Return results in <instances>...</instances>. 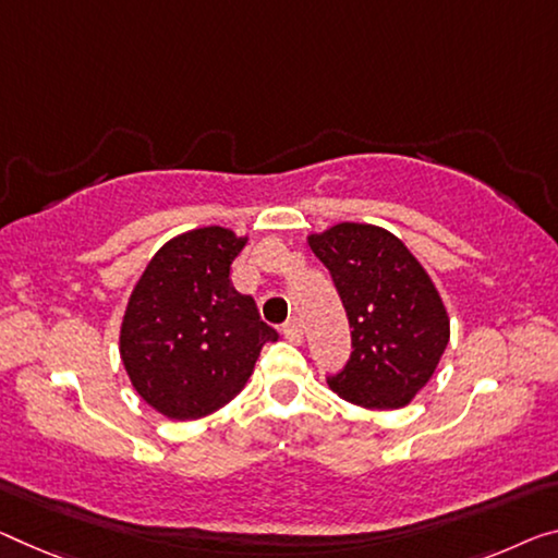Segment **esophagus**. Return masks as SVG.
Returning <instances> with one entry per match:
<instances>
[{
	"label": "esophagus",
	"mask_w": 558,
	"mask_h": 558,
	"mask_svg": "<svg viewBox=\"0 0 558 558\" xmlns=\"http://www.w3.org/2000/svg\"><path fill=\"white\" fill-rule=\"evenodd\" d=\"M284 337L291 341V344H302V339H304V329H302V322L299 319H291V322H287L284 324Z\"/></svg>",
	"instance_id": "1"
}]
</instances>
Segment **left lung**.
Here are the masks:
<instances>
[{
  "mask_svg": "<svg viewBox=\"0 0 558 558\" xmlns=\"http://www.w3.org/2000/svg\"><path fill=\"white\" fill-rule=\"evenodd\" d=\"M308 246L331 271L347 308L351 351L329 387L364 409L407 407L432 379L449 344V314L439 289L391 231L341 221Z\"/></svg>",
  "mask_w": 558,
  "mask_h": 558,
  "instance_id": "1",
  "label": "left lung"
}]
</instances>
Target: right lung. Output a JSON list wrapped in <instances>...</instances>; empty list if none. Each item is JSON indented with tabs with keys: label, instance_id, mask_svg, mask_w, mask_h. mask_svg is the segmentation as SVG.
<instances>
[{
	"label": "right lung",
	"instance_id": "1",
	"mask_svg": "<svg viewBox=\"0 0 558 558\" xmlns=\"http://www.w3.org/2000/svg\"><path fill=\"white\" fill-rule=\"evenodd\" d=\"M250 236L225 227L184 231L151 256L126 302L119 354L134 391L174 422L209 416L254 374L277 331L231 284Z\"/></svg>",
	"mask_w": 558,
	"mask_h": 558
}]
</instances>
